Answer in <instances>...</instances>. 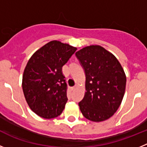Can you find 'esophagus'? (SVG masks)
I'll return each instance as SVG.
<instances>
[{"label":"esophagus","mask_w":147,"mask_h":147,"mask_svg":"<svg viewBox=\"0 0 147 147\" xmlns=\"http://www.w3.org/2000/svg\"><path fill=\"white\" fill-rule=\"evenodd\" d=\"M75 88H76V87H71V91H74V90H75Z\"/></svg>","instance_id":"34e87169"}]
</instances>
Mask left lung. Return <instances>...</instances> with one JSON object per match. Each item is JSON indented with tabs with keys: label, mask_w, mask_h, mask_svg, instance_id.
Instances as JSON below:
<instances>
[{
	"label": "left lung",
	"mask_w": 147,
	"mask_h": 147,
	"mask_svg": "<svg viewBox=\"0 0 147 147\" xmlns=\"http://www.w3.org/2000/svg\"><path fill=\"white\" fill-rule=\"evenodd\" d=\"M85 71V96L80 110L92 121L107 120L120 106L126 88L125 74L115 56L100 45H90L76 53Z\"/></svg>",
	"instance_id": "1"
}]
</instances>
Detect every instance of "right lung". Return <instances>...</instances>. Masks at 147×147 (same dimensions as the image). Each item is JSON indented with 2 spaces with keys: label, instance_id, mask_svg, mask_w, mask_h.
<instances>
[{
  "label": "right lung",
  "instance_id": "add662e5",
  "mask_svg": "<svg viewBox=\"0 0 147 147\" xmlns=\"http://www.w3.org/2000/svg\"><path fill=\"white\" fill-rule=\"evenodd\" d=\"M76 48L51 41L37 50L25 67L22 87L31 110L44 119L57 117L64 110L67 84L62 67Z\"/></svg>",
  "mask_w": 147,
  "mask_h": 147
}]
</instances>
